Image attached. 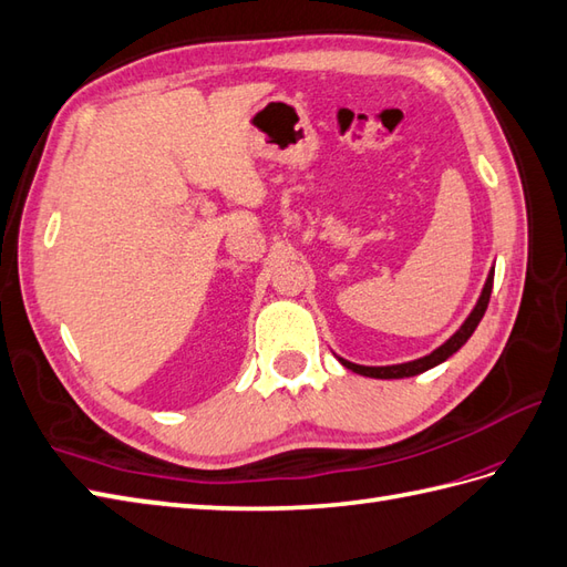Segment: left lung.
<instances>
[{
	"mask_svg": "<svg viewBox=\"0 0 567 567\" xmlns=\"http://www.w3.org/2000/svg\"><path fill=\"white\" fill-rule=\"evenodd\" d=\"M495 271V269H493ZM493 271L488 274V279H486V286H483V291H481V298H478V302H476V308L472 310V315L466 317V322L454 331V334L443 343V347L440 349H435L433 353H427V355H423V358H419V361H411V363H402V365H382V368H368V365H355V363H349V361H343V358H339V361L347 365L349 370H353V372H358V375H365V378H378V380H399V378H413V375H419V372H425V370H431V368H435V365H440L443 361H447V358L452 355V353H457L464 343H466V339L474 334V329L478 327V322H481V317H483V312H486V308H488V300H491V291H493Z\"/></svg>",
	"mask_w": 567,
	"mask_h": 567,
	"instance_id": "obj_1",
	"label": "left lung"
}]
</instances>
